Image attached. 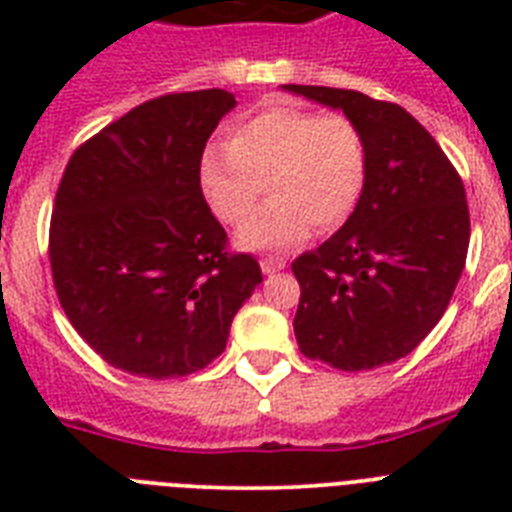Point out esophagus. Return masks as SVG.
Masks as SVG:
<instances>
[{"label": "esophagus", "instance_id": "obj_1", "mask_svg": "<svg viewBox=\"0 0 512 512\" xmlns=\"http://www.w3.org/2000/svg\"><path fill=\"white\" fill-rule=\"evenodd\" d=\"M260 268H263V273L284 271V268H287V260H284V257H263V260H260Z\"/></svg>", "mask_w": 512, "mask_h": 512}]
</instances>
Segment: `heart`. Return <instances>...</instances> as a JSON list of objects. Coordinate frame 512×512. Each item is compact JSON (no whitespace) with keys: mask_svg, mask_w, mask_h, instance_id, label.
Listing matches in <instances>:
<instances>
[{"mask_svg":"<svg viewBox=\"0 0 512 512\" xmlns=\"http://www.w3.org/2000/svg\"><path fill=\"white\" fill-rule=\"evenodd\" d=\"M271 188V204L239 233L241 249H289L313 231H335L366 185V143L348 116L265 108L233 130L231 146L199 159V188L225 225L244 223Z\"/></svg>","mask_w":512,"mask_h":512,"instance_id":"1","label":"heart"}]
</instances>
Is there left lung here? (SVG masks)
<instances>
[{
    "label": "left lung",
    "instance_id": "obj_1",
    "mask_svg": "<svg viewBox=\"0 0 512 512\" xmlns=\"http://www.w3.org/2000/svg\"><path fill=\"white\" fill-rule=\"evenodd\" d=\"M337 108L364 135L366 185L340 231L292 263L303 356L366 372L409 356L444 316L465 268V185L433 135L364 92L284 84Z\"/></svg>",
    "mask_w": 512,
    "mask_h": 512
}]
</instances>
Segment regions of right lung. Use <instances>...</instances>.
I'll use <instances>...</instances> for the list:
<instances>
[{
    "instance_id": "add662e5",
    "label": "right lung",
    "mask_w": 512,
    "mask_h": 512,
    "mask_svg": "<svg viewBox=\"0 0 512 512\" xmlns=\"http://www.w3.org/2000/svg\"><path fill=\"white\" fill-rule=\"evenodd\" d=\"M233 106L225 90L148 100L76 148L63 172L55 292L82 340L122 372L170 380L204 369L263 281L255 257L225 252L199 188L204 146Z\"/></svg>"
}]
</instances>
